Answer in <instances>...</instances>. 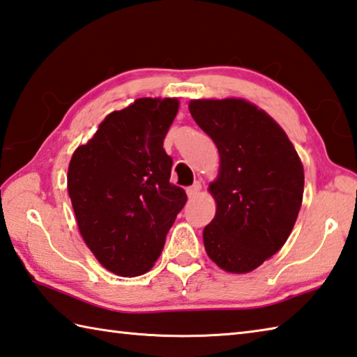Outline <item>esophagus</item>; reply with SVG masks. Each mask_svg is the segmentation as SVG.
<instances>
[{
  "mask_svg": "<svg viewBox=\"0 0 357 357\" xmlns=\"http://www.w3.org/2000/svg\"><path fill=\"white\" fill-rule=\"evenodd\" d=\"M199 192H201V183H195L193 185H190V187L187 188L188 198H195Z\"/></svg>",
  "mask_w": 357,
  "mask_h": 357,
  "instance_id": "obj_1",
  "label": "esophagus"
}]
</instances>
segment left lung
Masks as SVG:
<instances>
[{"instance_id": "obj_1", "label": "left lung", "mask_w": 357, "mask_h": 357, "mask_svg": "<svg viewBox=\"0 0 357 357\" xmlns=\"http://www.w3.org/2000/svg\"><path fill=\"white\" fill-rule=\"evenodd\" d=\"M190 114L220 153L208 190L216 213L202 238L211 260L250 272L282 249L303 199V165L274 119L243 99L192 100Z\"/></svg>"}]
</instances>
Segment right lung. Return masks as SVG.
<instances>
[{
  "label": "right lung",
  "mask_w": 357,
  "mask_h": 357,
  "mask_svg": "<svg viewBox=\"0 0 357 357\" xmlns=\"http://www.w3.org/2000/svg\"><path fill=\"white\" fill-rule=\"evenodd\" d=\"M178 99H137L103 119L74 151L68 193L77 226L103 268L122 277L150 271L187 202L170 183L173 159L164 139Z\"/></svg>",
  "instance_id": "right-lung-1"
}]
</instances>
